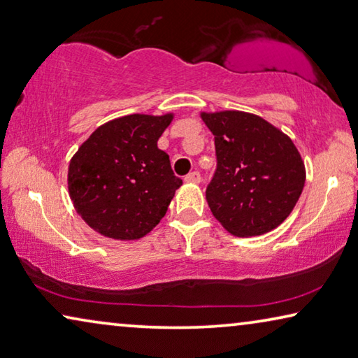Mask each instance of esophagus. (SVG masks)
Wrapping results in <instances>:
<instances>
[{
    "instance_id": "esophagus-1",
    "label": "esophagus",
    "mask_w": 358,
    "mask_h": 358,
    "mask_svg": "<svg viewBox=\"0 0 358 358\" xmlns=\"http://www.w3.org/2000/svg\"><path fill=\"white\" fill-rule=\"evenodd\" d=\"M186 183H199L201 181V173L199 172H191L185 177Z\"/></svg>"
}]
</instances>
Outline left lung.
I'll use <instances>...</instances> for the list:
<instances>
[{"mask_svg": "<svg viewBox=\"0 0 358 358\" xmlns=\"http://www.w3.org/2000/svg\"><path fill=\"white\" fill-rule=\"evenodd\" d=\"M201 117L215 140L217 169L206 189L213 217L241 238L281 225L306 183V167L291 138L249 112Z\"/></svg>", "mask_w": 358, "mask_h": 358, "instance_id": "8db88e82", "label": "left lung"}]
</instances>
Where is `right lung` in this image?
I'll use <instances>...</instances> for the list:
<instances>
[{"label": "right lung", "instance_id": "1", "mask_svg": "<svg viewBox=\"0 0 358 358\" xmlns=\"http://www.w3.org/2000/svg\"><path fill=\"white\" fill-rule=\"evenodd\" d=\"M173 114H131L101 125L71 159L69 194L103 236L140 239L161 222L183 181L157 140Z\"/></svg>", "mask_w": 358, "mask_h": 358}]
</instances>
